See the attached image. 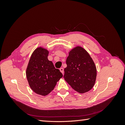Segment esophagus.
Returning a JSON list of instances; mask_svg holds the SVG:
<instances>
[{
	"instance_id": "1",
	"label": "esophagus",
	"mask_w": 125,
	"mask_h": 125,
	"mask_svg": "<svg viewBox=\"0 0 125 125\" xmlns=\"http://www.w3.org/2000/svg\"><path fill=\"white\" fill-rule=\"evenodd\" d=\"M59 70H60V72H61V73H62V74H63V73H64V70H63V68H60Z\"/></svg>"
}]
</instances>
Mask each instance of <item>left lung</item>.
Segmentation results:
<instances>
[{
  "label": "left lung",
  "mask_w": 125,
  "mask_h": 125,
  "mask_svg": "<svg viewBox=\"0 0 125 125\" xmlns=\"http://www.w3.org/2000/svg\"><path fill=\"white\" fill-rule=\"evenodd\" d=\"M63 78L75 91L88 92L95 84L96 68L92 58L84 48L77 46L69 52Z\"/></svg>",
  "instance_id": "left-lung-1"
}]
</instances>
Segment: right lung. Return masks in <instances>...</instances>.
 I'll return each mask as SVG.
<instances>
[{"label":"right lung","instance_id":"right-lung-1","mask_svg":"<svg viewBox=\"0 0 125 125\" xmlns=\"http://www.w3.org/2000/svg\"><path fill=\"white\" fill-rule=\"evenodd\" d=\"M48 51L39 47L33 52L26 70L30 88L37 94L45 96L53 90L62 74L48 59Z\"/></svg>","mask_w":125,"mask_h":125}]
</instances>
